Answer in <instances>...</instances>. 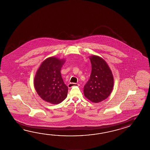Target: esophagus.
I'll use <instances>...</instances> for the list:
<instances>
[{
  "instance_id": "34e87169",
  "label": "esophagus",
  "mask_w": 150,
  "mask_h": 150,
  "mask_svg": "<svg viewBox=\"0 0 150 150\" xmlns=\"http://www.w3.org/2000/svg\"><path fill=\"white\" fill-rule=\"evenodd\" d=\"M79 83H70L69 85H68V87L69 88H71L73 86H79Z\"/></svg>"
}]
</instances>
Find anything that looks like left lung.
I'll list each match as a JSON object with an SVG mask.
<instances>
[{"label":"left lung","instance_id":"1","mask_svg":"<svg viewBox=\"0 0 150 150\" xmlns=\"http://www.w3.org/2000/svg\"><path fill=\"white\" fill-rule=\"evenodd\" d=\"M89 58L92 72L89 80L84 86V96L91 101L99 103L107 99L112 93L114 76L108 65L102 58L96 55Z\"/></svg>","mask_w":150,"mask_h":150}]
</instances>
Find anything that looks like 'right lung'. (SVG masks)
Here are the masks:
<instances>
[{
  "label": "right lung",
  "mask_w": 150,
  "mask_h": 150,
  "mask_svg": "<svg viewBox=\"0 0 150 150\" xmlns=\"http://www.w3.org/2000/svg\"><path fill=\"white\" fill-rule=\"evenodd\" d=\"M65 60L50 57L43 61L35 74L34 85L38 96L46 102L56 105L67 97L68 87L61 76Z\"/></svg>",
  "instance_id": "obj_1"
}]
</instances>
